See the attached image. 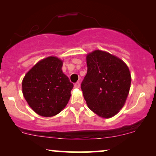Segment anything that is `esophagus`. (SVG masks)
<instances>
[{"label":"esophagus","instance_id":"1","mask_svg":"<svg viewBox=\"0 0 156 156\" xmlns=\"http://www.w3.org/2000/svg\"><path fill=\"white\" fill-rule=\"evenodd\" d=\"M80 82H77V83H75L74 87L76 88H80Z\"/></svg>","mask_w":156,"mask_h":156}]
</instances>
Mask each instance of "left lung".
<instances>
[{
    "label": "left lung",
    "mask_w": 156,
    "mask_h": 156,
    "mask_svg": "<svg viewBox=\"0 0 156 156\" xmlns=\"http://www.w3.org/2000/svg\"><path fill=\"white\" fill-rule=\"evenodd\" d=\"M86 63L81 90L88 108L101 117H113L123 107L129 94V68L121 59L99 50L87 55Z\"/></svg>",
    "instance_id": "1"
}]
</instances>
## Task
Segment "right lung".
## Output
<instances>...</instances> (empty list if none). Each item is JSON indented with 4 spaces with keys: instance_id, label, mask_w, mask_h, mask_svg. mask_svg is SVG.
I'll list each match as a JSON object with an SVG mask.
<instances>
[{
    "instance_id": "1",
    "label": "right lung",
    "mask_w": 156,
    "mask_h": 156,
    "mask_svg": "<svg viewBox=\"0 0 156 156\" xmlns=\"http://www.w3.org/2000/svg\"><path fill=\"white\" fill-rule=\"evenodd\" d=\"M62 61L48 57L35 65L25 75L22 92L26 101L42 117H52L66 107L73 84L62 71Z\"/></svg>"
}]
</instances>
